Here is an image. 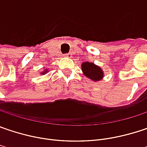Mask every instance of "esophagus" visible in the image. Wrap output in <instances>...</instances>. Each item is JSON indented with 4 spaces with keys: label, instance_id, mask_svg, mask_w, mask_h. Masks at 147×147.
<instances>
[{
    "label": "esophagus",
    "instance_id": "esophagus-1",
    "mask_svg": "<svg viewBox=\"0 0 147 147\" xmlns=\"http://www.w3.org/2000/svg\"><path fill=\"white\" fill-rule=\"evenodd\" d=\"M64 57H65V58H69V57H71V54H65V55H64Z\"/></svg>",
    "mask_w": 147,
    "mask_h": 147
}]
</instances>
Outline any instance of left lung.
Segmentation results:
<instances>
[{
    "label": "left lung",
    "instance_id": "1",
    "mask_svg": "<svg viewBox=\"0 0 147 147\" xmlns=\"http://www.w3.org/2000/svg\"><path fill=\"white\" fill-rule=\"evenodd\" d=\"M82 71L84 76L91 79L92 82H100L104 77V71L102 69L93 62L85 61L82 64Z\"/></svg>",
    "mask_w": 147,
    "mask_h": 147
}]
</instances>
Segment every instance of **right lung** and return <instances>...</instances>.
Listing matches in <instances>:
<instances>
[{"mask_svg":"<svg viewBox=\"0 0 147 147\" xmlns=\"http://www.w3.org/2000/svg\"><path fill=\"white\" fill-rule=\"evenodd\" d=\"M48 72V70L47 69H44V71H41L40 74H41V75H45V74H47Z\"/></svg>","mask_w":147,"mask_h":147,"instance_id":"obj_1","label":"right lung"}]
</instances>
